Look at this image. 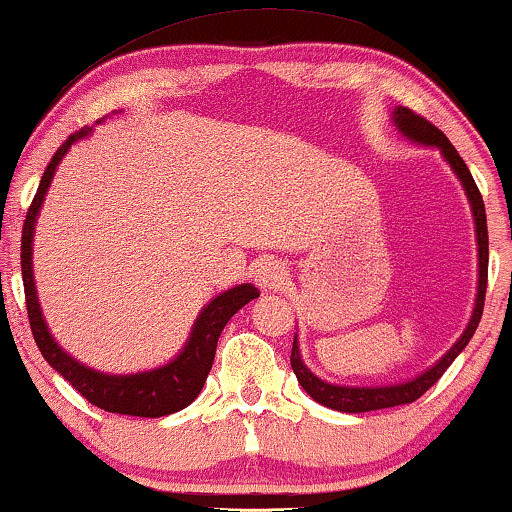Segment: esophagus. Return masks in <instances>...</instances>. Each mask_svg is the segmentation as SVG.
Wrapping results in <instances>:
<instances>
[{
	"label": "esophagus",
	"mask_w": 512,
	"mask_h": 512,
	"mask_svg": "<svg viewBox=\"0 0 512 512\" xmlns=\"http://www.w3.org/2000/svg\"><path fill=\"white\" fill-rule=\"evenodd\" d=\"M288 272L284 270V265L277 261H265L258 265L256 270V284L263 288V291H279L281 286L286 284Z\"/></svg>",
	"instance_id": "esophagus-1"
}]
</instances>
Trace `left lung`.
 Listing matches in <instances>:
<instances>
[{
    "mask_svg": "<svg viewBox=\"0 0 512 512\" xmlns=\"http://www.w3.org/2000/svg\"><path fill=\"white\" fill-rule=\"evenodd\" d=\"M395 124L404 136H409L416 140V143L422 145H434L443 152V157L448 159V164L453 166L459 180H462L466 196H469L471 210H473V219H476V233H478V298H476V309H473L471 323L469 328L464 330V335L459 337V342L450 348V351L443 355V358L436 362L432 369H427L425 374L418 376L409 383L402 385H385V388H342V385H332L325 383L321 379H316L314 374L305 367V362L300 360V351H298V342L293 339V348H291V367L295 376H298V383L307 390V395L311 399H316L318 404L328 406V409L335 411H344V413H365V411H376V409H390V406H402V404H411L416 402L418 397L425 395V392L432 388V385L441 379L443 372L450 367L459 353L464 351V346L469 344V339L476 332L480 316H483V307H485V291H487V261H490V240H487V217H485V203L483 196L473 182V177L466 168L464 159L459 157L453 143L443 136V131L434 127L432 122L425 120V117L413 113L411 108L399 106L395 110Z\"/></svg>",
    "mask_w": 512,
    "mask_h": 512,
    "instance_id": "left-lung-1",
    "label": "left lung"
}]
</instances>
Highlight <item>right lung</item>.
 <instances>
[{
	"label": "right lung",
	"instance_id": "right-lung-1",
	"mask_svg": "<svg viewBox=\"0 0 512 512\" xmlns=\"http://www.w3.org/2000/svg\"><path fill=\"white\" fill-rule=\"evenodd\" d=\"M90 131V127H85L71 133V136L66 138V143H62V147L55 152V157L50 159L46 173L41 177L34 201L29 205L25 226H22L20 268L22 284H25L29 328H32L34 342L39 346L43 358H46L50 365H53L55 372L62 374L90 404L110 413H122V416H170V413L189 406L198 397V392L203 390V383L212 369L214 353H217L221 330L226 328V323L231 321L235 311H240L247 302L258 298V291L256 286L244 284L217 295V298L201 311V316H198L194 330H191L189 344L184 346V351L177 355V360L161 369H152V372L131 376H110L94 372V369H87L85 365H80V362L69 358V355L55 344V339L50 337L46 323H43L41 318L39 300H36L32 279V235L36 214H39V207L50 187V180H53L57 164L62 161L64 154L69 152L73 140L87 136Z\"/></svg>",
	"mask_w": 512,
	"mask_h": 512
}]
</instances>
